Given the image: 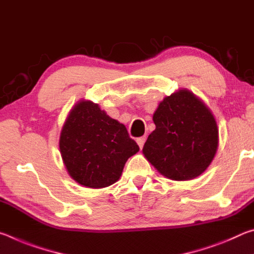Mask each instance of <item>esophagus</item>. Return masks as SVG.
I'll list each match as a JSON object with an SVG mask.
<instances>
[{"label":"esophagus","mask_w":254,"mask_h":254,"mask_svg":"<svg viewBox=\"0 0 254 254\" xmlns=\"http://www.w3.org/2000/svg\"><path fill=\"white\" fill-rule=\"evenodd\" d=\"M145 139H147V137H145V136H141V137H137V139H136V143L140 147V149L143 148V144L145 142Z\"/></svg>","instance_id":"1"}]
</instances>
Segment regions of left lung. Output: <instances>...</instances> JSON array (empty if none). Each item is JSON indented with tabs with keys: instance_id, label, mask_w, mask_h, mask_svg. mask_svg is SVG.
Masks as SVG:
<instances>
[{
	"instance_id": "left-lung-1",
	"label": "left lung",
	"mask_w": 254,
	"mask_h": 254,
	"mask_svg": "<svg viewBox=\"0 0 254 254\" xmlns=\"http://www.w3.org/2000/svg\"><path fill=\"white\" fill-rule=\"evenodd\" d=\"M156 130L142 152L161 175L190 180L207 169L218 147V128L212 112L188 89L163 98L153 114Z\"/></svg>"
}]
</instances>
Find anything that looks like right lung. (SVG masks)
<instances>
[{
	"mask_svg": "<svg viewBox=\"0 0 254 254\" xmlns=\"http://www.w3.org/2000/svg\"><path fill=\"white\" fill-rule=\"evenodd\" d=\"M59 149L75 182L88 188H103L118 182L139 145L122 123L110 118L98 104L81 100L64 123Z\"/></svg>",
	"mask_w": 254,
	"mask_h": 254,
	"instance_id": "1",
	"label": "right lung"
}]
</instances>
